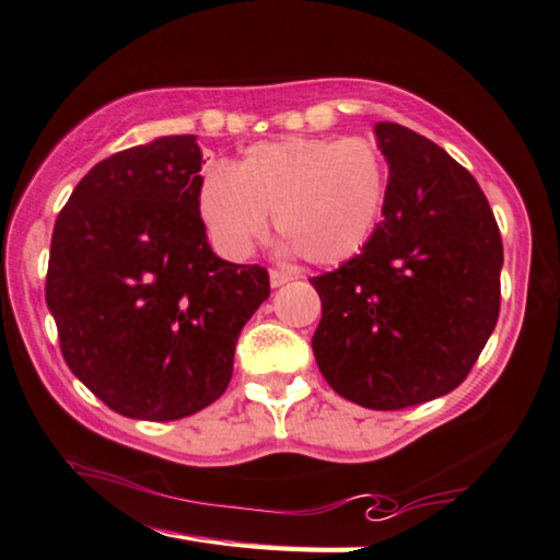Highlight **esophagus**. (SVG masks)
<instances>
[{
	"instance_id": "34e87169",
	"label": "esophagus",
	"mask_w": 560,
	"mask_h": 560,
	"mask_svg": "<svg viewBox=\"0 0 560 560\" xmlns=\"http://www.w3.org/2000/svg\"><path fill=\"white\" fill-rule=\"evenodd\" d=\"M291 279H293V273H289V271H279V269H271L269 271V281H271L273 289L283 287V283H289Z\"/></svg>"
}]
</instances>
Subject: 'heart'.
<instances>
[{
	"mask_svg": "<svg viewBox=\"0 0 560 560\" xmlns=\"http://www.w3.org/2000/svg\"><path fill=\"white\" fill-rule=\"evenodd\" d=\"M386 161L372 139L287 137L252 147L235 168L206 171L198 210L212 245L245 259L273 225L313 264H340L368 245L382 215Z\"/></svg>",
	"mask_w": 560,
	"mask_h": 560,
	"instance_id": "b5f03b06",
	"label": "heart"
}]
</instances>
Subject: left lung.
<instances>
[{"mask_svg":"<svg viewBox=\"0 0 560 560\" xmlns=\"http://www.w3.org/2000/svg\"><path fill=\"white\" fill-rule=\"evenodd\" d=\"M389 164L382 215L358 257L313 277L315 362L335 392L396 411L453 392L500 318L502 237L482 188L445 151L374 125Z\"/></svg>","mask_w":560,"mask_h":560,"instance_id":"8db88e82","label":"left lung"}]
</instances>
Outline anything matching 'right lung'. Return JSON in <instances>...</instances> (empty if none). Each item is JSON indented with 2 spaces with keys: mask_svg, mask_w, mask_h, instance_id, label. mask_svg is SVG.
<instances>
[{
  "mask_svg": "<svg viewBox=\"0 0 560 560\" xmlns=\"http://www.w3.org/2000/svg\"><path fill=\"white\" fill-rule=\"evenodd\" d=\"M192 135L100 161L70 192L50 237L46 303L70 372L127 419L176 421L232 380L269 271L208 245Z\"/></svg>",
  "mask_w": 560,
  "mask_h": 560,
  "instance_id": "add662e5",
  "label": "right lung"
}]
</instances>
